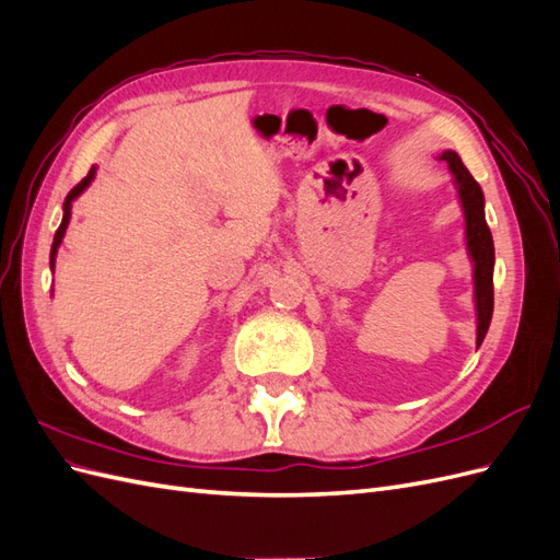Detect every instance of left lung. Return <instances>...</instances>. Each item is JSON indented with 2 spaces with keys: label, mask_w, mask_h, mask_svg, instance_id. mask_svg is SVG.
<instances>
[{
  "label": "left lung",
  "mask_w": 560,
  "mask_h": 560,
  "mask_svg": "<svg viewBox=\"0 0 560 560\" xmlns=\"http://www.w3.org/2000/svg\"><path fill=\"white\" fill-rule=\"evenodd\" d=\"M442 161L448 163L451 173L455 175L457 194H460L463 208H465V222H467V247L474 259V284H477V346L483 343L490 317H493V266H495V247L493 235L486 224L483 214V191L479 182L469 175L463 165L460 156L455 151L442 154Z\"/></svg>",
  "instance_id": "obj_1"
}]
</instances>
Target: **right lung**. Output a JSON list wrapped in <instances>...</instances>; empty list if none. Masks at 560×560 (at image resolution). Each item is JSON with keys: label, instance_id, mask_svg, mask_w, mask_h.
<instances>
[{"label": "right lung", "instance_id": "1", "mask_svg": "<svg viewBox=\"0 0 560 560\" xmlns=\"http://www.w3.org/2000/svg\"><path fill=\"white\" fill-rule=\"evenodd\" d=\"M93 171L86 175V177H83L77 186H74V189L70 191V194H67V198H65V214H62V222H60V226H58V231H56V238H54V247H50V268H54V261H56V252H58V247H60V241H62V235H65V229H67V224H70V208H72V200L83 191V189H86V186L91 184V179H93Z\"/></svg>", "mask_w": 560, "mask_h": 560}]
</instances>
